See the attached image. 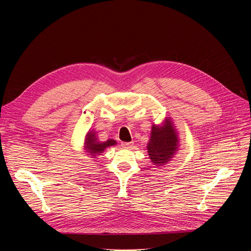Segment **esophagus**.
I'll list each match as a JSON object with an SVG mask.
<instances>
[{
    "label": "esophagus",
    "instance_id": "esophagus-1",
    "mask_svg": "<svg viewBox=\"0 0 251 251\" xmlns=\"http://www.w3.org/2000/svg\"><path fill=\"white\" fill-rule=\"evenodd\" d=\"M132 145H133V142H122V143H121V146H122L123 148H126V149L131 148Z\"/></svg>",
    "mask_w": 251,
    "mask_h": 251
}]
</instances>
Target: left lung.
Here are the masks:
<instances>
[{
    "mask_svg": "<svg viewBox=\"0 0 251 251\" xmlns=\"http://www.w3.org/2000/svg\"><path fill=\"white\" fill-rule=\"evenodd\" d=\"M178 135L171 118H166L161 125L153 124L147 144L152 163L157 167L168 164L178 151Z\"/></svg>",
    "mask_w": 251,
    "mask_h": 251,
    "instance_id": "left-lung-1",
    "label": "left lung"
}]
</instances>
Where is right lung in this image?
Instances as JSON below:
<instances>
[{
    "label": "right lung",
    "instance_id": "add662e5",
    "mask_svg": "<svg viewBox=\"0 0 251 251\" xmlns=\"http://www.w3.org/2000/svg\"><path fill=\"white\" fill-rule=\"evenodd\" d=\"M117 144V142L113 139H109L105 142H100L96 136V132L89 131L85 136L84 141V150L87 155L91 156L92 158L101 155L107 147L114 146Z\"/></svg>",
    "mask_w": 251,
    "mask_h": 251
}]
</instances>
